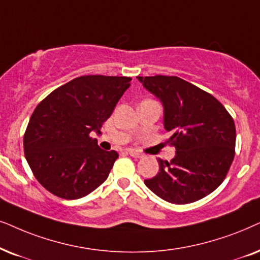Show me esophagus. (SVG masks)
Masks as SVG:
<instances>
[{
  "label": "esophagus",
  "instance_id": "obj_1",
  "mask_svg": "<svg viewBox=\"0 0 260 260\" xmlns=\"http://www.w3.org/2000/svg\"><path fill=\"white\" fill-rule=\"evenodd\" d=\"M127 153H129L130 156L136 157V159H140V157H142V154L138 153L137 150H134V149H127Z\"/></svg>",
  "mask_w": 260,
  "mask_h": 260
}]
</instances>
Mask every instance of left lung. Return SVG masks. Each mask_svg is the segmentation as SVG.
<instances>
[{
	"instance_id": "1",
	"label": "left lung",
	"mask_w": 260,
	"mask_h": 260,
	"mask_svg": "<svg viewBox=\"0 0 260 260\" xmlns=\"http://www.w3.org/2000/svg\"><path fill=\"white\" fill-rule=\"evenodd\" d=\"M164 105L166 143L175 148L170 162L144 184L173 204L200 201L222 184L235 155V124L210 93L178 76H137Z\"/></svg>"
}]
</instances>
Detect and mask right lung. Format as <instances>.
I'll return each mask as SVG.
<instances>
[{
	"label": "right lung",
	"mask_w": 260,
	"mask_h": 260,
	"mask_svg": "<svg viewBox=\"0 0 260 260\" xmlns=\"http://www.w3.org/2000/svg\"><path fill=\"white\" fill-rule=\"evenodd\" d=\"M131 77L85 75L40 101L23 135V151L36 179L63 200L85 197L109 177L118 153L90 137L100 133Z\"/></svg>",
	"instance_id": "1"
}]
</instances>
